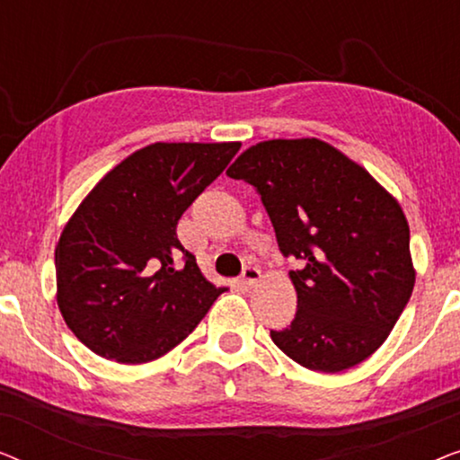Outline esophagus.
I'll return each mask as SVG.
<instances>
[{"instance_id":"34e87169","label":"esophagus","mask_w":460,"mask_h":460,"mask_svg":"<svg viewBox=\"0 0 460 460\" xmlns=\"http://www.w3.org/2000/svg\"><path fill=\"white\" fill-rule=\"evenodd\" d=\"M260 279H261V270L257 268V266H247V268L243 270V274H241V285L244 288H251Z\"/></svg>"}]
</instances>
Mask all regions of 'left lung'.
<instances>
[{"label": "left lung", "mask_w": 460, "mask_h": 460, "mask_svg": "<svg viewBox=\"0 0 460 460\" xmlns=\"http://www.w3.org/2000/svg\"><path fill=\"white\" fill-rule=\"evenodd\" d=\"M260 194L291 270L297 312L272 341L301 367L341 373L385 341L412 295L411 230L367 169L316 137L268 140L226 172Z\"/></svg>", "instance_id": "obj_1"}]
</instances>
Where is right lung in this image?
Masks as SVG:
<instances>
[{
  "label": "right lung",
  "mask_w": 460,
  "mask_h": 460,
  "mask_svg": "<svg viewBox=\"0 0 460 460\" xmlns=\"http://www.w3.org/2000/svg\"><path fill=\"white\" fill-rule=\"evenodd\" d=\"M238 148L150 144L106 173L68 219L56 247L58 307L93 354L121 364L156 360L224 293L200 274L175 226Z\"/></svg>",
  "instance_id": "obj_1"
}]
</instances>
